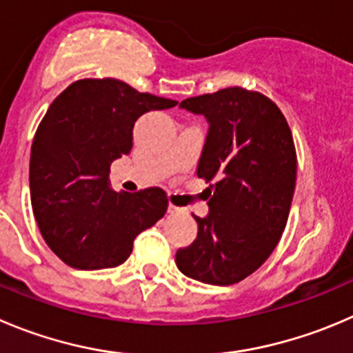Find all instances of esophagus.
Segmentation results:
<instances>
[{"label":"esophagus","mask_w":353,"mask_h":353,"mask_svg":"<svg viewBox=\"0 0 353 353\" xmlns=\"http://www.w3.org/2000/svg\"><path fill=\"white\" fill-rule=\"evenodd\" d=\"M183 208H179V206H173V204H170V206H168V213L170 214H180V213H183Z\"/></svg>","instance_id":"obj_1"}]
</instances>
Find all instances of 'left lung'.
<instances>
[{
    "label": "left lung",
    "instance_id": "1",
    "mask_svg": "<svg viewBox=\"0 0 353 353\" xmlns=\"http://www.w3.org/2000/svg\"><path fill=\"white\" fill-rule=\"evenodd\" d=\"M180 109L210 124L197 176L213 180V190L176 267L199 283L230 286L260 268L283 236L296 185L293 135L270 99L239 86L187 99Z\"/></svg>",
    "mask_w": 353,
    "mask_h": 353
}]
</instances>
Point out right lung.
<instances>
[{
  "instance_id": "right-lung-1",
  "label": "right lung",
  "mask_w": 353,
  "mask_h": 353,
  "mask_svg": "<svg viewBox=\"0 0 353 353\" xmlns=\"http://www.w3.org/2000/svg\"><path fill=\"white\" fill-rule=\"evenodd\" d=\"M174 105L112 78L79 79L53 100L32 140L29 187L43 239L63 263L117 267L135 237L164 216L163 189L116 192L109 171L132 152L135 121Z\"/></svg>"
}]
</instances>
